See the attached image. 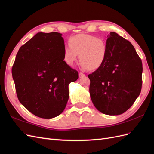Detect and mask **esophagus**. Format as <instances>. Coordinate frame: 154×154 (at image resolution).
I'll return each mask as SVG.
<instances>
[{
  "label": "esophagus",
  "instance_id": "34e87169",
  "mask_svg": "<svg viewBox=\"0 0 154 154\" xmlns=\"http://www.w3.org/2000/svg\"><path fill=\"white\" fill-rule=\"evenodd\" d=\"M85 75L83 73H82V72H79V78H83V77H84Z\"/></svg>",
  "mask_w": 154,
  "mask_h": 154
}]
</instances>
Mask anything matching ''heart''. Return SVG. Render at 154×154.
Instances as JSON below:
<instances>
[{
    "mask_svg": "<svg viewBox=\"0 0 154 154\" xmlns=\"http://www.w3.org/2000/svg\"><path fill=\"white\" fill-rule=\"evenodd\" d=\"M69 45L63 48V59L66 63L72 66L78 57L83 69L96 70L104 63L106 55L105 40L87 34H78L69 40Z\"/></svg>",
    "mask_w": 154,
    "mask_h": 154,
    "instance_id": "1",
    "label": "heart"
}]
</instances>
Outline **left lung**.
I'll return each instance as SVG.
<instances>
[{"mask_svg": "<svg viewBox=\"0 0 154 154\" xmlns=\"http://www.w3.org/2000/svg\"><path fill=\"white\" fill-rule=\"evenodd\" d=\"M103 65L88 75L91 98L101 113L116 116L129 109L140 94L143 65L132 44L115 32L107 36Z\"/></svg>", "mask_w": 154, "mask_h": 154, "instance_id": "left-lung-1", "label": "left lung"}]
</instances>
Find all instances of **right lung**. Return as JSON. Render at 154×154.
<instances>
[{
    "label": "right lung",
    "mask_w": 154,
    "mask_h": 154,
    "mask_svg": "<svg viewBox=\"0 0 154 154\" xmlns=\"http://www.w3.org/2000/svg\"><path fill=\"white\" fill-rule=\"evenodd\" d=\"M62 34L38 32L22 45L12 67L18 99L41 118L57 117L69 100V85L78 72L63 61Z\"/></svg>",
    "instance_id": "add662e5"
}]
</instances>
